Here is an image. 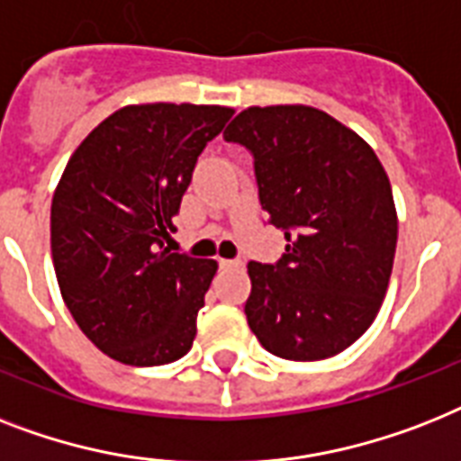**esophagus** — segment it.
<instances>
[{
    "label": "esophagus",
    "instance_id": "obj_1",
    "mask_svg": "<svg viewBox=\"0 0 461 461\" xmlns=\"http://www.w3.org/2000/svg\"><path fill=\"white\" fill-rule=\"evenodd\" d=\"M218 265L222 269H230V267H241V260H227V258H220Z\"/></svg>",
    "mask_w": 461,
    "mask_h": 461
}]
</instances>
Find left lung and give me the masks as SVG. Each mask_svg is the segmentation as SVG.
<instances>
[{
	"instance_id": "left-lung-1",
	"label": "left lung",
	"mask_w": 461,
	"mask_h": 461,
	"mask_svg": "<svg viewBox=\"0 0 461 461\" xmlns=\"http://www.w3.org/2000/svg\"><path fill=\"white\" fill-rule=\"evenodd\" d=\"M222 137L253 156L260 205L286 239L276 263H249L250 331L284 360L343 353L391 279L398 218L386 170L353 130L310 106L246 108Z\"/></svg>"
}]
</instances>
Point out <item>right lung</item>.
Returning a JSON list of instances; mask_svg holds the SVG:
<instances>
[{
    "mask_svg": "<svg viewBox=\"0 0 461 461\" xmlns=\"http://www.w3.org/2000/svg\"><path fill=\"white\" fill-rule=\"evenodd\" d=\"M234 111L144 104L77 146L51 201V258L77 327L108 357L156 366L189 353L215 260L166 239L205 144Z\"/></svg>",
    "mask_w": 461,
    "mask_h": 461,
    "instance_id": "obj_1",
    "label": "right lung"
}]
</instances>
